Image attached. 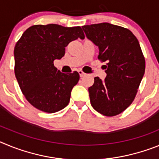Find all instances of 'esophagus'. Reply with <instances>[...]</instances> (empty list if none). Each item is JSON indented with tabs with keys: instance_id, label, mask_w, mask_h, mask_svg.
Returning <instances> with one entry per match:
<instances>
[{
	"instance_id": "34e87169",
	"label": "esophagus",
	"mask_w": 159,
	"mask_h": 159,
	"mask_svg": "<svg viewBox=\"0 0 159 159\" xmlns=\"http://www.w3.org/2000/svg\"><path fill=\"white\" fill-rule=\"evenodd\" d=\"M78 72H79V74H80V77H83V76H84V75H86V74H85V73H84L83 71H81V70H79Z\"/></svg>"
}]
</instances>
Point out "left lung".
I'll return each mask as SVG.
<instances>
[{
	"label": "left lung",
	"instance_id": "obj_1",
	"mask_svg": "<svg viewBox=\"0 0 159 159\" xmlns=\"http://www.w3.org/2000/svg\"><path fill=\"white\" fill-rule=\"evenodd\" d=\"M82 29L99 47L98 59L107 63L104 80L95 77L88 88L91 104L103 116H117L134 101L145 72L139 43L129 29L109 23L84 25Z\"/></svg>",
	"mask_w": 159,
	"mask_h": 159
}]
</instances>
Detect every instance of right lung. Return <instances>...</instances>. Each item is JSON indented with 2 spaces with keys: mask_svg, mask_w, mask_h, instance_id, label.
Wrapping results in <instances>:
<instances>
[{
  "mask_svg": "<svg viewBox=\"0 0 159 159\" xmlns=\"http://www.w3.org/2000/svg\"><path fill=\"white\" fill-rule=\"evenodd\" d=\"M84 37L80 26L67 28L55 24L33 25L22 34L14 48V71L31 105L43 112L54 113L69 103L71 89L80 75L75 71L60 72L53 62L64 57L70 42Z\"/></svg>",
  "mask_w": 159,
  "mask_h": 159,
  "instance_id": "obj_1",
  "label": "right lung"
}]
</instances>
